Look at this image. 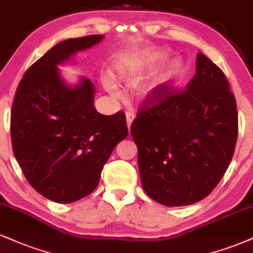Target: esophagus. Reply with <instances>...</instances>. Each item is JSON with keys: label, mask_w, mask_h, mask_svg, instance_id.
Here are the masks:
<instances>
[{"label": "esophagus", "mask_w": 253, "mask_h": 253, "mask_svg": "<svg viewBox=\"0 0 253 253\" xmlns=\"http://www.w3.org/2000/svg\"><path fill=\"white\" fill-rule=\"evenodd\" d=\"M126 118L127 127H130V126H131V123H132V121L135 120V114H133V112L127 111L126 114Z\"/></svg>", "instance_id": "1"}]
</instances>
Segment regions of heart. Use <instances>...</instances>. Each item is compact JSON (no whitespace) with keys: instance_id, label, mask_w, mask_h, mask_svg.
Returning a JSON list of instances; mask_svg holds the SVG:
<instances>
[{"instance_id":"1","label":"heart","mask_w":253,"mask_h":253,"mask_svg":"<svg viewBox=\"0 0 253 253\" xmlns=\"http://www.w3.org/2000/svg\"><path fill=\"white\" fill-rule=\"evenodd\" d=\"M165 56V54L161 52H153V53H145L142 56L136 59L132 62H121L118 64L117 71L122 80L127 83V84H132V83L137 82L141 78L142 74L145 71L150 70L151 67H154L156 65V62H159L161 59ZM183 72V64L182 61L179 59H173V60H169L165 64H162L161 66H159L150 74L149 79L145 82V84L142 86L141 92L142 94H150L154 91H156L157 88H160L161 86L168 84L169 82L174 80L177 76H180ZM104 86L108 90L110 93H112L114 96L118 94V88L114 80L106 78L104 80Z\"/></svg>"}]
</instances>
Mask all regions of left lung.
Here are the masks:
<instances>
[{
	"instance_id": "8db88e82",
	"label": "left lung",
	"mask_w": 253,
	"mask_h": 253,
	"mask_svg": "<svg viewBox=\"0 0 253 253\" xmlns=\"http://www.w3.org/2000/svg\"><path fill=\"white\" fill-rule=\"evenodd\" d=\"M130 132L153 200L169 207L203 200L227 170L238 137L236 98L224 72L199 52L186 87L166 84L147 94Z\"/></svg>"
}]
</instances>
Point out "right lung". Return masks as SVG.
Wrapping results in <instances>:
<instances>
[{"label": "right lung", "instance_id": "obj_1", "mask_svg": "<svg viewBox=\"0 0 253 253\" xmlns=\"http://www.w3.org/2000/svg\"><path fill=\"white\" fill-rule=\"evenodd\" d=\"M103 38L87 35L55 44L26 71L15 92L10 114L15 159L29 185L59 204L91 194L112 150L127 136L123 111L105 116L94 108L90 79L71 87L56 67Z\"/></svg>", "mask_w": 253, "mask_h": 253}]
</instances>
